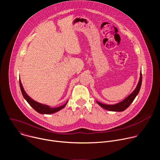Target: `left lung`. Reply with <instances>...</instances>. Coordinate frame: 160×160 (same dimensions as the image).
Returning <instances> with one entry per match:
<instances>
[{
	"mask_svg": "<svg viewBox=\"0 0 160 160\" xmlns=\"http://www.w3.org/2000/svg\"><path fill=\"white\" fill-rule=\"evenodd\" d=\"M141 84H142V72H141L139 80V82H138V85H137L135 90L128 96H127L123 101H122L121 102H118L117 104H102L98 101H96V102L100 106H101L102 108H104L106 110L111 111H117V112L123 111L131 104V103L133 101V100L135 99L137 95L139 94L140 89H141Z\"/></svg>",
	"mask_w": 160,
	"mask_h": 160,
	"instance_id": "8db88e82",
	"label": "left lung"
}]
</instances>
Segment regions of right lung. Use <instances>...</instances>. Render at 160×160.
<instances>
[{
  "mask_svg": "<svg viewBox=\"0 0 160 160\" xmlns=\"http://www.w3.org/2000/svg\"><path fill=\"white\" fill-rule=\"evenodd\" d=\"M19 85H20V88H21V93L22 94V96H23V98L25 99V100L37 112H38L40 114H42V115H43V114H46V115H48V114H52V113L60 111L61 109H63L66 106V104L68 103V101H67L64 104H63L61 106H59V107H56V108H51L48 105L41 104V103L38 102L34 101L33 99H32L27 94L25 90H24L23 87H22V85L21 83L20 79H19Z\"/></svg>",
  "mask_w": 160,
  "mask_h": 160,
  "instance_id": "add662e5",
  "label": "right lung"
}]
</instances>
